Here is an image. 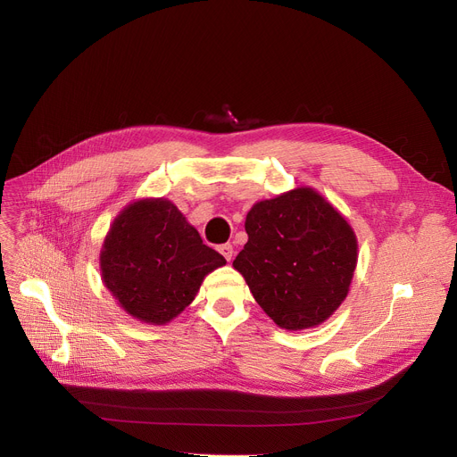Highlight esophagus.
<instances>
[{"mask_svg":"<svg viewBox=\"0 0 457 457\" xmlns=\"http://www.w3.org/2000/svg\"><path fill=\"white\" fill-rule=\"evenodd\" d=\"M219 252L222 253V257H224L228 262L233 259V245H231V244H222V245H219Z\"/></svg>","mask_w":457,"mask_h":457,"instance_id":"1","label":"esophagus"}]
</instances>
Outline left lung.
<instances>
[{"label": "left lung", "mask_w": 457, "mask_h": 457, "mask_svg": "<svg viewBox=\"0 0 457 457\" xmlns=\"http://www.w3.org/2000/svg\"><path fill=\"white\" fill-rule=\"evenodd\" d=\"M244 228L233 268L278 328L308 329L334 315L357 266V237L334 205L303 186L253 204Z\"/></svg>", "instance_id": "left-lung-1"}]
</instances>
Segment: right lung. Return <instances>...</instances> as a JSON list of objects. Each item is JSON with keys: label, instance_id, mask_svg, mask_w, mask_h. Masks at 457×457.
<instances>
[{"label": "right lung", "instance_id": "1", "mask_svg": "<svg viewBox=\"0 0 457 457\" xmlns=\"http://www.w3.org/2000/svg\"><path fill=\"white\" fill-rule=\"evenodd\" d=\"M224 264L168 198H142L123 207L100 252L102 280L118 306L154 326L180 315L205 275Z\"/></svg>", "mask_w": 457, "mask_h": 457}]
</instances>
